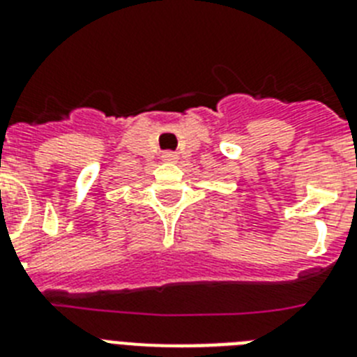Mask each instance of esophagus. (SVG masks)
<instances>
[{"label":"esophagus","mask_w":357,"mask_h":357,"mask_svg":"<svg viewBox=\"0 0 357 357\" xmlns=\"http://www.w3.org/2000/svg\"><path fill=\"white\" fill-rule=\"evenodd\" d=\"M162 160L164 162H176V160H178V155H176L175 151H164Z\"/></svg>","instance_id":"34e87169"}]
</instances>
